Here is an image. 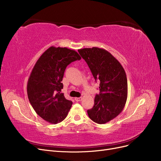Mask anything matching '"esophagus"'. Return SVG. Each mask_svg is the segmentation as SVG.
Here are the masks:
<instances>
[{
    "label": "esophagus",
    "mask_w": 161,
    "mask_h": 161,
    "mask_svg": "<svg viewBox=\"0 0 161 161\" xmlns=\"http://www.w3.org/2000/svg\"><path fill=\"white\" fill-rule=\"evenodd\" d=\"M82 100V97H75V101L79 102V101H80Z\"/></svg>",
    "instance_id": "obj_1"
}]
</instances>
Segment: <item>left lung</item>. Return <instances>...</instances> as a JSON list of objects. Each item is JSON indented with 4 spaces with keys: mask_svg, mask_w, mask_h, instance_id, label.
<instances>
[{
    "mask_svg": "<svg viewBox=\"0 0 161 161\" xmlns=\"http://www.w3.org/2000/svg\"><path fill=\"white\" fill-rule=\"evenodd\" d=\"M88 64L95 80L100 82L92 108L87 111L91 120L99 124L109 122L124 109L128 97L127 77L123 66L103 48L93 47L78 50Z\"/></svg>",
    "mask_w": 161,
    "mask_h": 161,
    "instance_id": "obj_1",
    "label": "left lung"
}]
</instances>
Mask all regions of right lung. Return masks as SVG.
Returning a JSON list of instances; mask_svg holds the SVG:
<instances>
[{"instance_id": "obj_1", "label": "right lung", "mask_w": 161, "mask_h": 161, "mask_svg": "<svg viewBox=\"0 0 161 161\" xmlns=\"http://www.w3.org/2000/svg\"><path fill=\"white\" fill-rule=\"evenodd\" d=\"M80 59L74 50L52 46L34 65L27 81L28 99L36 114L47 122L60 123L69 114L72 102L60 92L62 81L66 66Z\"/></svg>"}]
</instances>
